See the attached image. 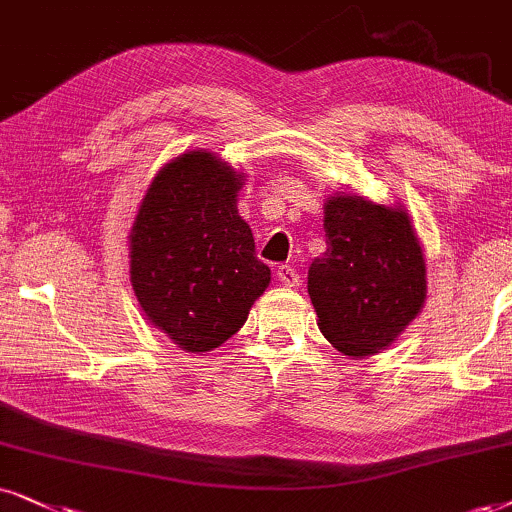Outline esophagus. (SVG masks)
Wrapping results in <instances>:
<instances>
[{
  "label": "esophagus",
  "mask_w": 512,
  "mask_h": 512,
  "mask_svg": "<svg viewBox=\"0 0 512 512\" xmlns=\"http://www.w3.org/2000/svg\"><path fill=\"white\" fill-rule=\"evenodd\" d=\"M276 278L288 288L300 286V271H297L293 264H281V267L276 269Z\"/></svg>",
  "instance_id": "1"
}]
</instances>
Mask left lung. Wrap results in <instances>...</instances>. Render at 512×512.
I'll return each instance as SVG.
<instances>
[{
  "label": "left lung",
  "mask_w": 512,
  "mask_h": 512,
  "mask_svg": "<svg viewBox=\"0 0 512 512\" xmlns=\"http://www.w3.org/2000/svg\"><path fill=\"white\" fill-rule=\"evenodd\" d=\"M326 252L307 290L328 342L349 357L385 349L425 302V260L404 210L333 196L323 212Z\"/></svg>",
  "instance_id": "obj_1"
}]
</instances>
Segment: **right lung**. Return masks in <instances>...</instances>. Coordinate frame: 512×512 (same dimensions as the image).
<instances>
[{
	"label": "right lung",
	"instance_id": "right-lung-1",
	"mask_svg": "<svg viewBox=\"0 0 512 512\" xmlns=\"http://www.w3.org/2000/svg\"><path fill=\"white\" fill-rule=\"evenodd\" d=\"M241 174L191 151L153 179L129 236L132 286L148 321L186 352L238 333L271 281L236 210Z\"/></svg>",
	"mask_w": 512,
	"mask_h": 512
}]
</instances>
